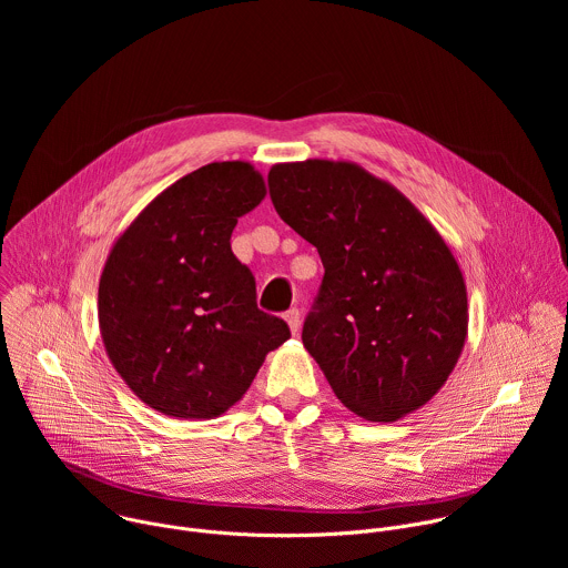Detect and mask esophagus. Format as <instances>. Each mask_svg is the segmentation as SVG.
<instances>
[{"label":"esophagus","mask_w":568,"mask_h":568,"mask_svg":"<svg viewBox=\"0 0 568 568\" xmlns=\"http://www.w3.org/2000/svg\"><path fill=\"white\" fill-rule=\"evenodd\" d=\"M285 321H287V326H290V333H292V335H296V333L301 331V312H298L296 307H292V310L285 312Z\"/></svg>","instance_id":"esophagus-1"}]
</instances>
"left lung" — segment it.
<instances>
[{
    "mask_svg": "<svg viewBox=\"0 0 568 568\" xmlns=\"http://www.w3.org/2000/svg\"><path fill=\"white\" fill-rule=\"evenodd\" d=\"M274 209L316 247L323 283L303 346L344 407L395 423L452 375L467 337V287L436 226L355 161L274 164Z\"/></svg>",
    "mask_w": 568,
    "mask_h": 568,
    "instance_id": "1",
    "label": "left lung"
}]
</instances>
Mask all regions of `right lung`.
Returning a JSON list of instances; mask_svg holds the SVG:
<instances>
[{"mask_svg": "<svg viewBox=\"0 0 568 568\" xmlns=\"http://www.w3.org/2000/svg\"><path fill=\"white\" fill-rule=\"evenodd\" d=\"M265 195L250 161H213L161 191L114 240L99 328L112 366L150 409L217 418L290 339L283 318L256 307L254 276L229 242Z\"/></svg>", "mask_w": 568, "mask_h": 568, "instance_id": "right-lung-1", "label": "right lung"}]
</instances>
